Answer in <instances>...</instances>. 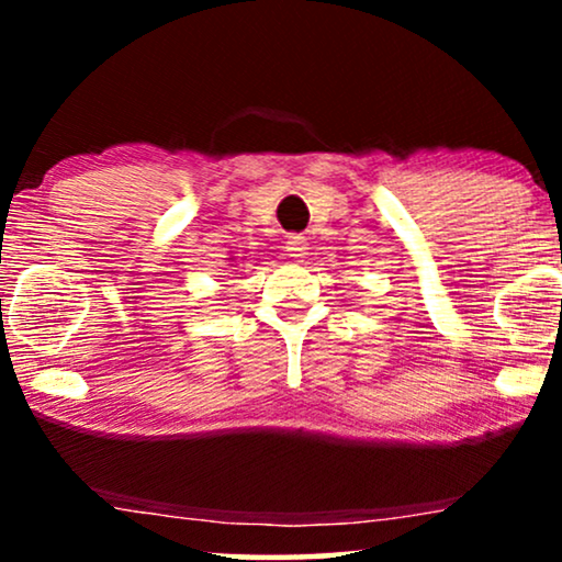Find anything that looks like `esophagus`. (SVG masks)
<instances>
[{
  "label": "esophagus",
  "instance_id": "1",
  "mask_svg": "<svg viewBox=\"0 0 562 562\" xmlns=\"http://www.w3.org/2000/svg\"><path fill=\"white\" fill-rule=\"evenodd\" d=\"M306 237H302V235H289V240H286V252L291 258H304L306 256Z\"/></svg>",
  "mask_w": 562,
  "mask_h": 562
}]
</instances>
